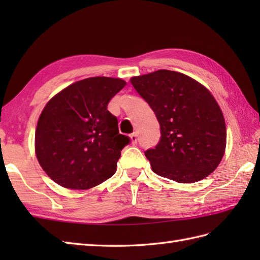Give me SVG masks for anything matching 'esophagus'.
Listing matches in <instances>:
<instances>
[{
    "label": "esophagus",
    "instance_id": "34e87169",
    "mask_svg": "<svg viewBox=\"0 0 260 260\" xmlns=\"http://www.w3.org/2000/svg\"><path fill=\"white\" fill-rule=\"evenodd\" d=\"M129 139H131V143H132V144H136V143H137V135H136L135 133L131 134V135H129Z\"/></svg>",
    "mask_w": 260,
    "mask_h": 260
}]
</instances>
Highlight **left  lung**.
<instances>
[{
  "instance_id": "obj_1",
  "label": "left lung",
  "mask_w": 260,
  "mask_h": 260,
  "mask_svg": "<svg viewBox=\"0 0 260 260\" xmlns=\"http://www.w3.org/2000/svg\"><path fill=\"white\" fill-rule=\"evenodd\" d=\"M131 84L159 123L161 140L145 152L153 172L179 183H194L212 173L224 155L227 128L208 88L165 69L132 77Z\"/></svg>"
}]
</instances>
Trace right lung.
<instances>
[{
	"mask_svg": "<svg viewBox=\"0 0 260 260\" xmlns=\"http://www.w3.org/2000/svg\"><path fill=\"white\" fill-rule=\"evenodd\" d=\"M126 81L91 77L56 93L39 116L35 148L38 162L57 184L88 190L115 174L129 139L119 134L108 103Z\"/></svg>",
	"mask_w": 260,
	"mask_h": 260,
	"instance_id": "add662e5",
	"label": "right lung"
}]
</instances>
